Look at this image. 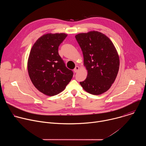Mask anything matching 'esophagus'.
Returning <instances> with one entry per match:
<instances>
[{
  "label": "esophagus",
  "instance_id": "esophagus-1",
  "mask_svg": "<svg viewBox=\"0 0 146 146\" xmlns=\"http://www.w3.org/2000/svg\"><path fill=\"white\" fill-rule=\"evenodd\" d=\"M79 69H80V68H79V66H76V67H75V68L74 69V72H75V73H77L78 70H79Z\"/></svg>",
  "mask_w": 146,
  "mask_h": 146
}]
</instances>
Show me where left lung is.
Returning a JSON list of instances; mask_svg holds the SVG:
<instances>
[{
  "label": "left lung",
  "mask_w": 146,
  "mask_h": 146,
  "mask_svg": "<svg viewBox=\"0 0 146 146\" xmlns=\"http://www.w3.org/2000/svg\"><path fill=\"white\" fill-rule=\"evenodd\" d=\"M82 51L84 66L88 74L80 82L86 92L95 95L106 92L117 76L119 59L110 39L101 32L90 31L75 36Z\"/></svg>",
  "instance_id": "8db88e82"
}]
</instances>
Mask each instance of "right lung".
I'll list each match as a JSON object with an SVG mask.
<instances>
[{
	"instance_id": "1",
	"label": "right lung",
	"mask_w": 146,
	"mask_h": 146,
	"mask_svg": "<svg viewBox=\"0 0 146 146\" xmlns=\"http://www.w3.org/2000/svg\"><path fill=\"white\" fill-rule=\"evenodd\" d=\"M66 33H47L33 45L28 60V71L33 86L40 92L54 96L64 91L73 73L65 66L58 47Z\"/></svg>"
}]
</instances>
